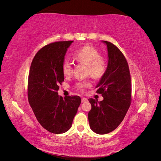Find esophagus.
Wrapping results in <instances>:
<instances>
[{
	"mask_svg": "<svg viewBox=\"0 0 161 161\" xmlns=\"http://www.w3.org/2000/svg\"><path fill=\"white\" fill-rule=\"evenodd\" d=\"M81 101H82V103H85V102L88 101V99H87L86 98H85V97H82V98H81Z\"/></svg>",
	"mask_w": 161,
	"mask_h": 161,
	"instance_id": "obj_1",
	"label": "esophagus"
}]
</instances>
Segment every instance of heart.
Masks as SVG:
<instances>
[{"label": "heart", "instance_id": "1", "mask_svg": "<svg viewBox=\"0 0 161 161\" xmlns=\"http://www.w3.org/2000/svg\"><path fill=\"white\" fill-rule=\"evenodd\" d=\"M73 56L78 62L88 66V73L92 77L99 79L105 75L108 65L107 62L95 47L85 46L77 50ZM62 70L65 76H69L72 71V64L68 59H64L62 64ZM90 86L91 82L87 80L76 83V89L80 91H83Z\"/></svg>", "mask_w": 161, "mask_h": 161}]
</instances>
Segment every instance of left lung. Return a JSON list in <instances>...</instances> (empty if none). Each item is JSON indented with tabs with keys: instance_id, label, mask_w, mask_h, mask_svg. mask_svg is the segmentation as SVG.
<instances>
[{
	"instance_id": "1",
	"label": "left lung",
	"mask_w": 161,
	"mask_h": 161,
	"mask_svg": "<svg viewBox=\"0 0 161 161\" xmlns=\"http://www.w3.org/2000/svg\"><path fill=\"white\" fill-rule=\"evenodd\" d=\"M106 43L108 65L97 87L103 100L89 99L91 109L88 114L90 128L99 134L111 132L123 121L131 102V82L128 62L119 48Z\"/></svg>"
}]
</instances>
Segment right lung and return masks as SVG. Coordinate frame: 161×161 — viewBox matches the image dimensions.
<instances>
[{"mask_svg":"<svg viewBox=\"0 0 161 161\" xmlns=\"http://www.w3.org/2000/svg\"><path fill=\"white\" fill-rule=\"evenodd\" d=\"M74 41L56 42L39 50L32 60L28 76V100L39 123L53 134L69 130L81 99L79 96L58 95L59 85L64 81L62 64Z\"/></svg>","mask_w":161,"mask_h":161,"instance_id":"1","label":"right lung"}]
</instances>
